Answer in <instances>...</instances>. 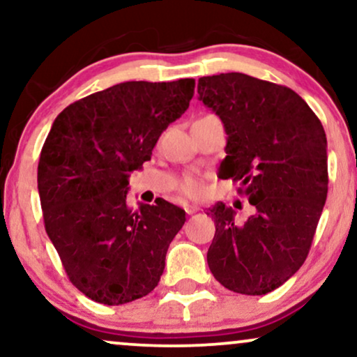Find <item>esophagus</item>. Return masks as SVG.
<instances>
[{
  "instance_id": "esophagus-1",
  "label": "esophagus",
  "mask_w": 357,
  "mask_h": 357,
  "mask_svg": "<svg viewBox=\"0 0 357 357\" xmlns=\"http://www.w3.org/2000/svg\"><path fill=\"white\" fill-rule=\"evenodd\" d=\"M185 211H187V214H195L197 211H199V206L198 204H185Z\"/></svg>"
}]
</instances>
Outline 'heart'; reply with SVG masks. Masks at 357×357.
Masks as SVG:
<instances>
[{
	"mask_svg": "<svg viewBox=\"0 0 357 357\" xmlns=\"http://www.w3.org/2000/svg\"><path fill=\"white\" fill-rule=\"evenodd\" d=\"M182 190L188 195V197H198V195L203 192V187L197 177L187 175V177L182 180Z\"/></svg>",
	"mask_w": 357,
	"mask_h": 357,
	"instance_id": "heart-1",
	"label": "heart"
}]
</instances>
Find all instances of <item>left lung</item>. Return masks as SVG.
I'll use <instances>...</instances> for the list:
<instances>
[{
  "instance_id": "1",
  "label": "left lung",
  "mask_w": 357,
  "mask_h": 357,
  "mask_svg": "<svg viewBox=\"0 0 357 357\" xmlns=\"http://www.w3.org/2000/svg\"><path fill=\"white\" fill-rule=\"evenodd\" d=\"M198 94L227 135L218 175L241 185L255 208L243 222L222 202L209 208L208 266L229 291L268 294L309 255L328 193L325 130L289 87L242 73L199 77Z\"/></svg>"
}]
</instances>
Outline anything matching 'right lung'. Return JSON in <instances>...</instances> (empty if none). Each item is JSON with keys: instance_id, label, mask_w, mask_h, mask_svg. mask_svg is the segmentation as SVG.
<instances>
[{"instance_id": "add662e5", "label": "right lung", "mask_w": 357, "mask_h": 357, "mask_svg": "<svg viewBox=\"0 0 357 357\" xmlns=\"http://www.w3.org/2000/svg\"><path fill=\"white\" fill-rule=\"evenodd\" d=\"M195 79L128 81L68 105L38 160L43 222L68 278L89 299L120 305L148 296L185 211L159 198L133 211L128 177L188 109Z\"/></svg>"}]
</instances>
